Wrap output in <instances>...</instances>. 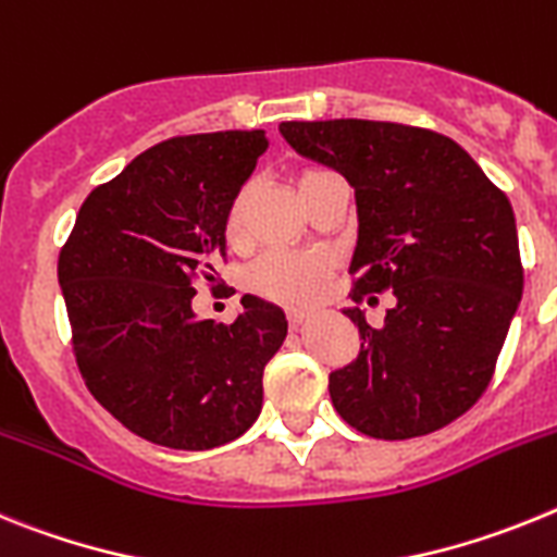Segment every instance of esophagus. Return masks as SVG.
<instances>
[{
	"instance_id": "34e87169",
	"label": "esophagus",
	"mask_w": 557,
	"mask_h": 557,
	"mask_svg": "<svg viewBox=\"0 0 557 557\" xmlns=\"http://www.w3.org/2000/svg\"><path fill=\"white\" fill-rule=\"evenodd\" d=\"M306 319H308L306 311H297V308L288 311V325H292V331H299V327L306 325Z\"/></svg>"
}]
</instances>
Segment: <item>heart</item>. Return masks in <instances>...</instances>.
<instances>
[{
    "label": "heart",
    "instance_id": "b5f03b06",
    "mask_svg": "<svg viewBox=\"0 0 557 557\" xmlns=\"http://www.w3.org/2000/svg\"><path fill=\"white\" fill-rule=\"evenodd\" d=\"M331 176L327 171L308 168L297 173V190L306 193L308 187L317 185L319 178ZM246 205H249V187L232 198L230 210H226V238L240 240L246 230ZM327 263L311 255H292V251H274L269 258L260 260L251 269V288L263 297L283 299V302H308L319 294L322 280H325Z\"/></svg>",
    "mask_w": 557,
    "mask_h": 557
}]
</instances>
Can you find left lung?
<instances>
[{"label":"left lung","instance_id":"obj_1","mask_svg":"<svg viewBox=\"0 0 557 557\" xmlns=\"http://www.w3.org/2000/svg\"><path fill=\"white\" fill-rule=\"evenodd\" d=\"M280 134L356 190L352 302L395 294L381 327L345 308L361 350L331 372L336 412L367 437L437 432L485 393L521 302L510 201L466 148L425 128L319 120L280 123Z\"/></svg>","mask_w":557,"mask_h":557}]
</instances>
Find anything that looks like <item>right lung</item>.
I'll use <instances>...</instances> for the list:
<instances>
[{
    "label": "right lung",
    "mask_w": 557,
    "mask_h": 557,
    "mask_svg": "<svg viewBox=\"0 0 557 557\" xmlns=\"http://www.w3.org/2000/svg\"><path fill=\"white\" fill-rule=\"evenodd\" d=\"M269 148L265 132L173 137L86 196L58 258L72 350L89 393L137 437L207 451L263 406L283 308L246 294L232 325L193 311L226 258V210Z\"/></svg>",
    "instance_id": "obj_1"
}]
</instances>
